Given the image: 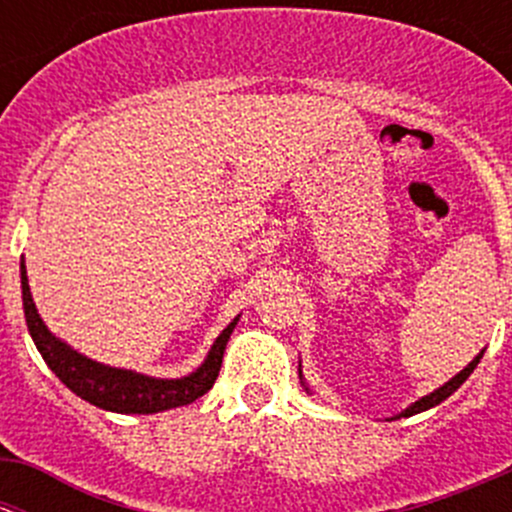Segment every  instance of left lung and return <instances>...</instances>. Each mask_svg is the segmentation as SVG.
Returning a JSON list of instances; mask_svg holds the SVG:
<instances>
[{
  "mask_svg": "<svg viewBox=\"0 0 512 512\" xmlns=\"http://www.w3.org/2000/svg\"><path fill=\"white\" fill-rule=\"evenodd\" d=\"M483 352H485V349H483ZM483 352H480V354L476 356V359H473L471 364L466 366V369H461V371H458L456 376H453V379H448L446 384H443V386H438V389H433L431 394L421 396V399L414 401V404H411V406H406V409L401 411V414L391 416V421H396V418H401V416L406 418V416L421 414V411H428V409H433V406H438V404H441V401H446L448 396H451L453 391H458V389H461V384H463V381H466L468 376L473 374V369H476V366H478V361L483 359ZM299 381H302L304 391H307V394H312V391H309V386L304 384V376H302V361H299Z\"/></svg>",
  "mask_w": 512,
  "mask_h": 512,
  "instance_id": "1",
  "label": "left lung"
}]
</instances>
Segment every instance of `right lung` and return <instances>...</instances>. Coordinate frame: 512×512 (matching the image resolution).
I'll use <instances>...</instances> for the list:
<instances>
[{
    "label": "right lung",
    "mask_w": 512,
    "mask_h": 512,
    "mask_svg": "<svg viewBox=\"0 0 512 512\" xmlns=\"http://www.w3.org/2000/svg\"><path fill=\"white\" fill-rule=\"evenodd\" d=\"M19 275H22V302L29 334H32L39 354L44 356L46 366L76 396L98 406V409L113 411V414H158V411L188 406L203 394H208L213 389L215 379H218L227 339H230L232 329H235L237 319H240V314H237L220 332V337L215 339L208 356H205L198 369L190 371L188 376H180V379H156V376L141 374V371L118 369V366H108L101 364V361L89 359V356L69 347L64 339L51 334L34 304L24 260L19 265Z\"/></svg>",
    "instance_id": "right-lung-1"
}]
</instances>
